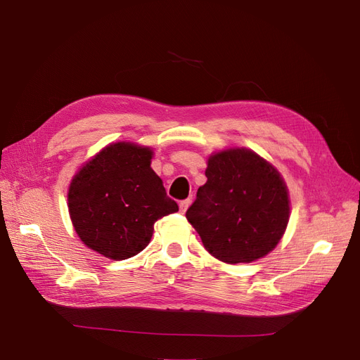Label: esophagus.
I'll return each mask as SVG.
<instances>
[{
	"label": "esophagus",
	"mask_w": 360,
	"mask_h": 360,
	"mask_svg": "<svg viewBox=\"0 0 360 360\" xmlns=\"http://www.w3.org/2000/svg\"><path fill=\"white\" fill-rule=\"evenodd\" d=\"M191 202H192V200L191 198H188V200H183V201H180V204H179V207H180V212L181 213H184L188 210V207L191 205Z\"/></svg>",
	"instance_id": "obj_1"
}]
</instances>
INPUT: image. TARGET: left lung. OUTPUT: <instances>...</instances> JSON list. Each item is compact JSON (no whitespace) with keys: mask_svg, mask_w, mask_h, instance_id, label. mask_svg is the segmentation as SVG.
<instances>
[{"mask_svg":"<svg viewBox=\"0 0 360 360\" xmlns=\"http://www.w3.org/2000/svg\"><path fill=\"white\" fill-rule=\"evenodd\" d=\"M207 181L186 212L204 248L228 264L267 255L284 234L290 201L269 162L245 148L210 156Z\"/></svg>","mask_w":360,"mask_h":360,"instance_id":"8db88e82","label":"left lung"}]
</instances>
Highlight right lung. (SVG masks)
I'll return each mask as SVG.
<instances>
[{"instance_id":"1","label":"right lung","mask_w":360,"mask_h":360,"mask_svg":"<svg viewBox=\"0 0 360 360\" xmlns=\"http://www.w3.org/2000/svg\"><path fill=\"white\" fill-rule=\"evenodd\" d=\"M153 151L130 143L105 147L73 177L69 213L81 240L111 259L139 254L155 222L179 212L150 168Z\"/></svg>"}]
</instances>
